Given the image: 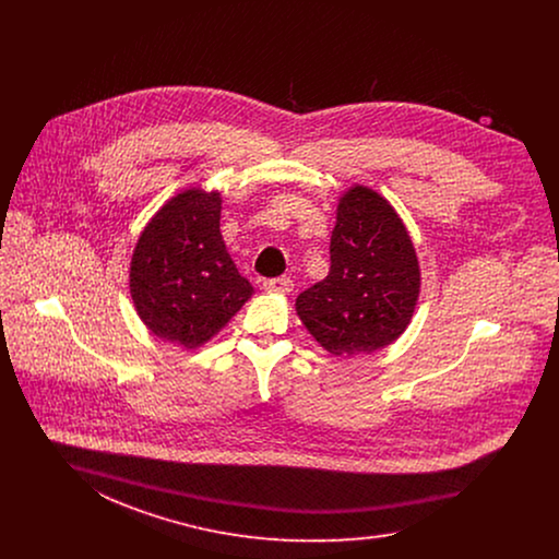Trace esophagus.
<instances>
[{"mask_svg":"<svg viewBox=\"0 0 559 559\" xmlns=\"http://www.w3.org/2000/svg\"><path fill=\"white\" fill-rule=\"evenodd\" d=\"M264 292L276 293V295H289L293 292V281L283 276V278H270L264 281Z\"/></svg>","mask_w":559,"mask_h":559,"instance_id":"obj_1","label":"esophagus"}]
</instances>
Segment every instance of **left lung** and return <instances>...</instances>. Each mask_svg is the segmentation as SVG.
Here are the masks:
<instances>
[{
    "label": "left lung",
    "instance_id": "obj_1",
    "mask_svg": "<svg viewBox=\"0 0 559 559\" xmlns=\"http://www.w3.org/2000/svg\"><path fill=\"white\" fill-rule=\"evenodd\" d=\"M421 293L413 239L392 203L365 185L337 199L331 267L295 299L297 317L333 356L372 354L411 324Z\"/></svg>",
    "mask_w": 559,
    "mask_h": 559
}]
</instances>
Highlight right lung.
<instances>
[{
  "label": "right lung",
  "mask_w": 559,
  "mask_h": 559,
  "mask_svg": "<svg viewBox=\"0 0 559 559\" xmlns=\"http://www.w3.org/2000/svg\"><path fill=\"white\" fill-rule=\"evenodd\" d=\"M219 213V190L185 188L160 205L133 247L135 314L153 335L185 349L212 342L255 293L226 251Z\"/></svg>",
  "instance_id": "add662e5"
}]
</instances>
